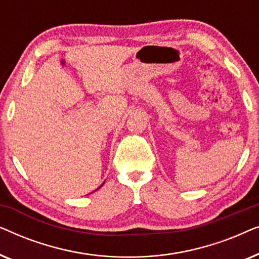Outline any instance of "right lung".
Wrapping results in <instances>:
<instances>
[{
  "label": "right lung",
  "instance_id": "1",
  "mask_svg": "<svg viewBox=\"0 0 259 259\" xmlns=\"http://www.w3.org/2000/svg\"><path fill=\"white\" fill-rule=\"evenodd\" d=\"M101 186H102V185H101Z\"/></svg>",
  "mask_w": 259,
  "mask_h": 259
}]
</instances>
